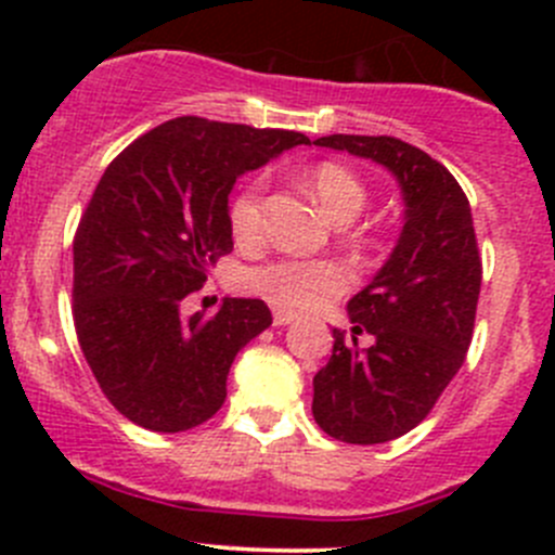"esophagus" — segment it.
<instances>
[{
    "mask_svg": "<svg viewBox=\"0 0 555 555\" xmlns=\"http://www.w3.org/2000/svg\"><path fill=\"white\" fill-rule=\"evenodd\" d=\"M295 319V311L284 309V306H273V324H289Z\"/></svg>",
    "mask_w": 555,
    "mask_h": 555,
    "instance_id": "esophagus-1",
    "label": "esophagus"
}]
</instances>
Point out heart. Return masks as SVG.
Listing matches in <instances>:
<instances>
[{
  "label": "heart",
  "mask_w": 555,
  "mask_h": 555,
  "mask_svg": "<svg viewBox=\"0 0 555 555\" xmlns=\"http://www.w3.org/2000/svg\"><path fill=\"white\" fill-rule=\"evenodd\" d=\"M311 193L330 220L346 225L367 204V190L362 179L335 160H324L309 171ZM262 193L266 182L251 179L228 204V225L236 242H255L262 228ZM351 284V273L338 260H300V257H282L266 266L249 268L244 273V287L262 295L276 306L289 309H319L333 298L344 295Z\"/></svg>",
  "instance_id": "b5f03b06"
}]
</instances>
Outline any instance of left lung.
<instances>
[{
    "label": "left lung",
    "instance_id": "left-lung-1",
    "mask_svg": "<svg viewBox=\"0 0 555 555\" xmlns=\"http://www.w3.org/2000/svg\"><path fill=\"white\" fill-rule=\"evenodd\" d=\"M319 147L382 164L405 198V225L382 271L349 300L351 338L313 376V418L335 440L373 446L422 424L464 365L480 295L478 238L453 173L395 137L333 133ZM371 332L362 350L356 335Z\"/></svg>",
    "mask_w": 555,
    "mask_h": 555
}]
</instances>
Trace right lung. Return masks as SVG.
<instances>
[{"label":"right lung","instance_id":"1","mask_svg":"<svg viewBox=\"0 0 555 555\" xmlns=\"http://www.w3.org/2000/svg\"><path fill=\"white\" fill-rule=\"evenodd\" d=\"M309 137L173 117L128 144L99 179L75 233L72 317L104 397L153 433H184L225 402L238 351L271 324L255 298L182 319L206 268L233 249L228 195Z\"/></svg>","mask_w":555,"mask_h":555}]
</instances>
